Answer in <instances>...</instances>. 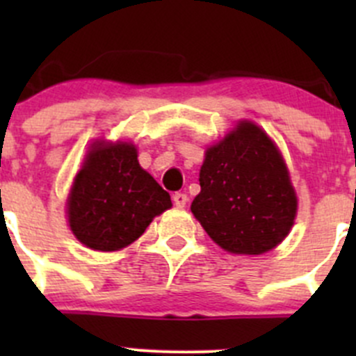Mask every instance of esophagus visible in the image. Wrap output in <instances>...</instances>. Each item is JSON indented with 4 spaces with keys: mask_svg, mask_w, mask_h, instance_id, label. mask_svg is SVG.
<instances>
[{
    "mask_svg": "<svg viewBox=\"0 0 356 356\" xmlns=\"http://www.w3.org/2000/svg\"><path fill=\"white\" fill-rule=\"evenodd\" d=\"M174 203H175V207H179V208L186 207V203H188V195H186V193H175Z\"/></svg>",
    "mask_w": 356,
    "mask_h": 356,
    "instance_id": "1",
    "label": "esophagus"
}]
</instances>
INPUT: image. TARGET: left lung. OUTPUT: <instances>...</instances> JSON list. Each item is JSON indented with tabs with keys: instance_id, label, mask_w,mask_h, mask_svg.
<instances>
[{
	"instance_id": "8db88e82",
	"label": "left lung",
	"mask_w": 356,
	"mask_h": 356,
	"mask_svg": "<svg viewBox=\"0 0 356 356\" xmlns=\"http://www.w3.org/2000/svg\"><path fill=\"white\" fill-rule=\"evenodd\" d=\"M191 211L207 234L236 254H261L289 234L296 195L272 139L241 122L207 149Z\"/></svg>"
}]
</instances>
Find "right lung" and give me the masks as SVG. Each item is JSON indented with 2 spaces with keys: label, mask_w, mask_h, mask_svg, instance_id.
Masks as SVG:
<instances>
[{
  "label": "right lung",
  "mask_w": 356,
  "mask_h": 356,
  "mask_svg": "<svg viewBox=\"0 0 356 356\" xmlns=\"http://www.w3.org/2000/svg\"><path fill=\"white\" fill-rule=\"evenodd\" d=\"M170 207V195L143 170L134 146L96 143L70 189L68 224L82 245L115 251L136 241Z\"/></svg>",
  "instance_id": "right-lung-1"
}]
</instances>
